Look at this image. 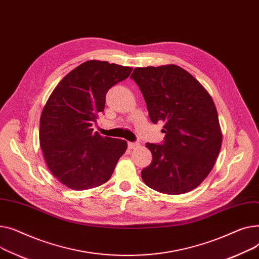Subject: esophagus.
<instances>
[{"label": "esophagus", "mask_w": 259, "mask_h": 259, "mask_svg": "<svg viewBox=\"0 0 259 259\" xmlns=\"http://www.w3.org/2000/svg\"><path fill=\"white\" fill-rule=\"evenodd\" d=\"M139 146V143H137V142H128V148L130 149H135L136 147H138Z\"/></svg>", "instance_id": "1"}]
</instances>
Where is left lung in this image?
<instances>
[{
  "mask_svg": "<svg viewBox=\"0 0 259 259\" xmlns=\"http://www.w3.org/2000/svg\"><path fill=\"white\" fill-rule=\"evenodd\" d=\"M153 123L163 121L162 144L146 143L153 161L141 171L144 183L165 194H183L210 174L222 146L218 111L206 89L176 65L134 69Z\"/></svg>",
  "mask_w": 259,
  "mask_h": 259,
  "instance_id": "obj_1",
  "label": "left lung"
}]
</instances>
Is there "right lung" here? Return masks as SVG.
Instances as JSON below:
<instances>
[{
  "mask_svg": "<svg viewBox=\"0 0 259 259\" xmlns=\"http://www.w3.org/2000/svg\"><path fill=\"white\" fill-rule=\"evenodd\" d=\"M133 68L88 60L59 81L44 106L39 144L52 175L74 190H87L108 182L125 140L102 137L92 125L104 111L105 95L126 79Z\"/></svg>",
  "mask_w": 259,
  "mask_h": 259,
  "instance_id": "add662e5",
  "label": "right lung"
}]
</instances>
